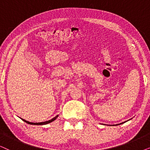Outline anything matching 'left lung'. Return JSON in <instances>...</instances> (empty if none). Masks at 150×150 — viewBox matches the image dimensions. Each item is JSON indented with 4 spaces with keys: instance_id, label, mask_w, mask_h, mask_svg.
<instances>
[{
    "instance_id": "left-lung-1",
    "label": "left lung",
    "mask_w": 150,
    "mask_h": 150,
    "mask_svg": "<svg viewBox=\"0 0 150 150\" xmlns=\"http://www.w3.org/2000/svg\"><path fill=\"white\" fill-rule=\"evenodd\" d=\"M121 124H123V123H121ZM117 125H119V124H117Z\"/></svg>"
}]
</instances>
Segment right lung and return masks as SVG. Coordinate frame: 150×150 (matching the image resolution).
Masks as SVG:
<instances>
[{
    "label": "right lung",
    "mask_w": 150,
    "mask_h": 150,
    "mask_svg": "<svg viewBox=\"0 0 150 150\" xmlns=\"http://www.w3.org/2000/svg\"><path fill=\"white\" fill-rule=\"evenodd\" d=\"M57 117H58V115H57L56 117H54V118H52V120H50L46 121V122H39V123H33V122H28V121H26V120H23V119H22V121H24V122L27 123V124H31V125H45V124H49V123H50V122H53V121H54L55 120H56V119H57Z\"/></svg>",
    "instance_id": "obj_1"
}]
</instances>
